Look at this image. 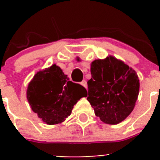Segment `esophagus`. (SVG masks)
<instances>
[{
	"instance_id": "34e87169",
	"label": "esophagus",
	"mask_w": 160,
	"mask_h": 160,
	"mask_svg": "<svg viewBox=\"0 0 160 160\" xmlns=\"http://www.w3.org/2000/svg\"><path fill=\"white\" fill-rule=\"evenodd\" d=\"M80 84H81L83 87H84L85 88H88V83H87V81L85 80H83V81H82L81 83H80Z\"/></svg>"
}]
</instances>
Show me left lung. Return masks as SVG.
I'll return each mask as SVG.
<instances>
[{
	"label": "left lung",
	"mask_w": 160,
	"mask_h": 160,
	"mask_svg": "<svg viewBox=\"0 0 160 160\" xmlns=\"http://www.w3.org/2000/svg\"><path fill=\"white\" fill-rule=\"evenodd\" d=\"M77 61L80 58L77 57ZM88 101L103 122L116 125L133 111L139 92V80L127 64L109 56L90 65Z\"/></svg>",
	"instance_id": "left-lung-1"
}]
</instances>
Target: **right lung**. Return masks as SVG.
<instances>
[{"label":"right lung","mask_w":160,"mask_h":160,"mask_svg":"<svg viewBox=\"0 0 160 160\" xmlns=\"http://www.w3.org/2000/svg\"><path fill=\"white\" fill-rule=\"evenodd\" d=\"M87 90L69 80L60 67L53 64L38 71L28 83L27 99L31 108L47 125L64 122Z\"/></svg>","instance_id":"add662e5"}]
</instances>
